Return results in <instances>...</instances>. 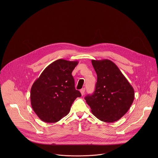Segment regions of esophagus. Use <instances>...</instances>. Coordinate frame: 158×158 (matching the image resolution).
<instances>
[{
	"mask_svg": "<svg viewBox=\"0 0 158 158\" xmlns=\"http://www.w3.org/2000/svg\"><path fill=\"white\" fill-rule=\"evenodd\" d=\"M80 92H81V95H82V96H83V95L84 94V93H85V88H82V89H81V91H80Z\"/></svg>",
	"mask_w": 158,
	"mask_h": 158,
	"instance_id": "1",
	"label": "esophagus"
}]
</instances>
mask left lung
I'll list each match as a JSON object with an SVG mask.
<instances>
[{
    "mask_svg": "<svg viewBox=\"0 0 158 158\" xmlns=\"http://www.w3.org/2000/svg\"><path fill=\"white\" fill-rule=\"evenodd\" d=\"M97 74L96 89L85 98L91 112L99 120L112 123L128 111L134 99L132 85L118 66L110 60H92Z\"/></svg>",
    "mask_w": 158,
    "mask_h": 158,
    "instance_id": "obj_1",
    "label": "left lung"
}]
</instances>
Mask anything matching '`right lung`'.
I'll return each instance as SVG.
<instances>
[{
    "label": "right lung",
    "mask_w": 158,
    "mask_h": 158,
    "mask_svg": "<svg viewBox=\"0 0 158 158\" xmlns=\"http://www.w3.org/2000/svg\"><path fill=\"white\" fill-rule=\"evenodd\" d=\"M78 61L58 59L49 64L32 85L31 102L35 113L46 123H56L69 114L81 96L75 89L72 72Z\"/></svg>",
    "instance_id": "obj_1"
}]
</instances>
